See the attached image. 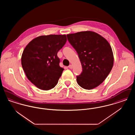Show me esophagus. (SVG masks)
Here are the masks:
<instances>
[{
	"label": "esophagus",
	"mask_w": 135,
	"mask_h": 135,
	"mask_svg": "<svg viewBox=\"0 0 135 135\" xmlns=\"http://www.w3.org/2000/svg\"><path fill=\"white\" fill-rule=\"evenodd\" d=\"M68 67H69L70 69H72V68H73V66H72V65H70L68 66Z\"/></svg>",
	"instance_id": "esophagus-1"
}]
</instances>
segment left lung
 Returning a JSON list of instances; mask_svg holds the SVG:
<instances>
[{"label": "left lung", "mask_w": 135, "mask_h": 135, "mask_svg": "<svg viewBox=\"0 0 135 135\" xmlns=\"http://www.w3.org/2000/svg\"><path fill=\"white\" fill-rule=\"evenodd\" d=\"M71 45L77 51L83 71L77 76V84L91 90L102 84L109 75L114 62L109 42L96 32L86 31L67 35Z\"/></svg>", "instance_id": "left-lung-1"}]
</instances>
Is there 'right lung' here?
Segmentation results:
<instances>
[{
    "label": "right lung",
    "instance_id": "add662e5",
    "mask_svg": "<svg viewBox=\"0 0 135 135\" xmlns=\"http://www.w3.org/2000/svg\"><path fill=\"white\" fill-rule=\"evenodd\" d=\"M67 41L66 35H42L33 39L23 51L21 64L27 78L41 90H51L58 84L64 70L59 51Z\"/></svg>",
    "mask_w": 135,
    "mask_h": 135
}]
</instances>
